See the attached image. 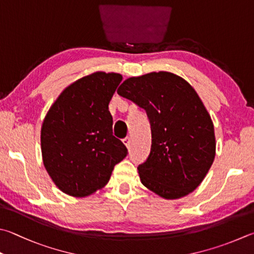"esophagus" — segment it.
<instances>
[{"instance_id":"esophagus-1","label":"esophagus","mask_w":254,"mask_h":254,"mask_svg":"<svg viewBox=\"0 0 254 254\" xmlns=\"http://www.w3.org/2000/svg\"><path fill=\"white\" fill-rule=\"evenodd\" d=\"M123 143H124V144H126V146L127 147V149H130V147H131V143H132L131 137H126V139L123 140Z\"/></svg>"}]
</instances>
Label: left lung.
I'll return each mask as SVG.
<instances>
[{
    "label": "left lung",
    "mask_w": 254,
    "mask_h": 254,
    "mask_svg": "<svg viewBox=\"0 0 254 254\" xmlns=\"http://www.w3.org/2000/svg\"><path fill=\"white\" fill-rule=\"evenodd\" d=\"M118 94L144 109L150 120L151 152L137 167L143 186L168 200L194 191L215 156L213 122L195 90L160 71L128 77Z\"/></svg>",
    "instance_id": "left-lung-1"
}]
</instances>
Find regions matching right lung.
<instances>
[{
  "instance_id": "right-lung-1",
  "label": "right lung",
  "mask_w": 254,
  "mask_h": 254,
  "mask_svg": "<svg viewBox=\"0 0 254 254\" xmlns=\"http://www.w3.org/2000/svg\"><path fill=\"white\" fill-rule=\"evenodd\" d=\"M119 73L94 72L63 90L41 128L43 164L60 190L84 197L107 186L126 145L113 135L109 103Z\"/></svg>"
}]
</instances>
